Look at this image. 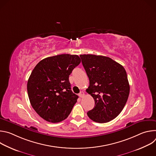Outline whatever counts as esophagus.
I'll return each instance as SVG.
<instances>
[{
    "instance_id": "esophagus-1",
    "label": "esophagus",
    "mask_w": 156,
    "mask_h": 156,
    "mask_svg": "<svg viewBox=\"0 0 156 156\" xmlns=\"http://www.w3.org/2000/svg\"><path fill=\"white\" fill-rule=\"evenodd\" d=\"M79 96L81 98H83L84 96V93L83 92V91H81L80 93H79Z\"/></svg>"
}]
</instances>
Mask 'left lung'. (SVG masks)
Wrapping results in <instances>:
<instances>
[{
    "mask_svg": "<svg viewBox=\"0 0 156 156\" xmlns=\"http://www.w3.org/2000/svg\"><path fill=\"white\" fill-rule=\"evenodd\" d=\"M90 80L86 92L94 99V108L87 114L98 123L116 118L124 108L129 85L123 66L108 57L92 54L80 55Z\"/></svg>",
    "mask_w": 156,
    "mask_h": 156,
    "instance_id": "8db88e82",
    "label": "left lung"
}]
</instances>
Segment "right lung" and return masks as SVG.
<instances>
[{
	"instance_id": "add662e5",
	"label": "right lung",
	"mask_w": 156,
	"mask_h": 156,
	"mask_svg": "<svg viewBox=\"0 0 156 156\" xmlns=\"http://www.w3.org/2000/svg\"><path fill=\"white\" fill-rule=\"evenodd\" d=\"M81 62L77 55L61 54L41 60L27 83L31 106L44 120L58 123L68 117L78 96L71 90L69 75Z\"/></svg>"
}]
</instances>
